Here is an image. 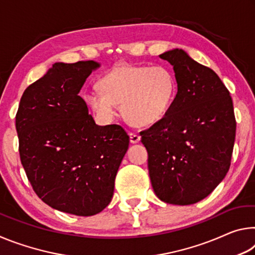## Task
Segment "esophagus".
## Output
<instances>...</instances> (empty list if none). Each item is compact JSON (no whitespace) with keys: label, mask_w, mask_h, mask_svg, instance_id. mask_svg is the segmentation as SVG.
Instances as JSON below:
<instances>
[{"label":"esophagus","mask_w":255,"mask_h":255,"mask_svg":"<svg viewBox=\"0 0 255 255\" xmlns=\"http://www.w3.org/2000/svg\"><path fill=\"white\" fill-rule=\"evenodd\" d=\"M129 137H130V143L136 144L140 140V136L136 132H129Z\"/></svg>","instance_id":"esophagus-1"}]
</instances>
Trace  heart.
I'll return each instance as SVG.
<instances>
[{"instance_id":"b5f03b06","label":"heart","mask_w":255,"mask_h":255,"mask_svg":"<svg viewBox=\"0 0 255 255\" xmlns=\"http://www.w3.org/2000/svg\"><path fill=\"white\" fill-rule=\"evenodd\" d=\"M100 90H88L84 100L97 116L111 122L117 105L129 122L148 126L161 120L173 103L176 79L165 65H119L99 81Z\"/></svg>"}]
</instances>
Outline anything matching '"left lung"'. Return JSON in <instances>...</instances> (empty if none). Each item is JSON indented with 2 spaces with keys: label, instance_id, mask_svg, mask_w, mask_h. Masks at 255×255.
I'll use <instances>...</instances> for the list:
<instances>
[{
  "label": "left lung",
  "instance_id": "1",
  "mask_svg": "<svg viewBox=\"0 0 255 255\" xmlns=\"http://www.w3.org/2000/svg\"><path fill=\"white\" fill-rule=\"evenodd\" d=\"M178 93L167 114L140 131L152 187L166 204L187 206L206 198L230 170L236 122L230 92L211 68L182 49L165 51Z\"/></svg>",
  "mask_w": 255,
  "mask_h": 255
}]
</instances>
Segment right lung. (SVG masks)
<instances>
[{"label": "right lung", "mask_w": 255, "mask_h": 255, "mask_svg": "<svg viewBox=\"0 0 255 255\" xmlns=\"http://www.w3.org/2000/svg\"><path fill=\"white\" fill-rule=\"evenodd\" d=\"M99 67L94 60L55 63L25 89L15 116L33 191L51 208L76 216H93L110 204L129 145L122 126H99L79 96Z\"/></svg>", "instance_id": "obj_1"}]
</instances>
